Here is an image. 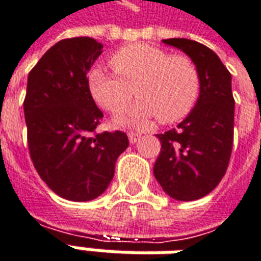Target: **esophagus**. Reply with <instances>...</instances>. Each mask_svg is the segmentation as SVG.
Segmentation results:
<instances>
[{"mask_svg": "<svg viewBox=\"0 0 261 261\" xmlns=\"http://www.w3.org/2000/svg\"><path fill=\"white\" fill-rule=\"evenodd\" d=\"M140 136L137 133H128V140H130L131 144H136L137 141H139Z\"/></svg>", "mask_w": 261, "mask_h": 261, "instance_id": "obj_1", "label": "esophagus"}]
</instances>
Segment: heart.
<instances>
[{
	"label": "heart",
	"instance_id": "b5f03b06",
	"mask_svg": "<svg viewBox=\"0 0 261 261\" xmlns=\"http://www.w3.org/2000/svg\"><path fill=\"white\" fill-rule=\"evenodd\" d=\"M111 65L117 75L94 68L86 79L95 101L111 113L121 111L134 88L140 99L115 117L117 125H147L154 117L165 124L176 122L198 99L199 73L186 56H170L166 50L139 43L117 50Z\"/></svg>",
	"mask_w": 261,
	"mask_h": 261
}]
</instances>
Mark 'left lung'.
Returning <instances> with one entry per match:
<instances>
[{"mask_svg":"<svg viewBox=\"0 0 261 261\" xmlns=\"http://www.w3.org/2000/svg\"><path fill=\"white\" fill-rule=\"evenodd\" d=\"M188 55L199 73V96L176 128L158 134L162 150L153 173L177 201H195L214 191L228 167L234 139L231 73L217 53L189 39H167Z\"/></svg>","mask_w":261,"mask_h":261,"instance_id":"1","label":"left lung"}]
</instances>
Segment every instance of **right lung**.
I'll use <instances>...</instances> for the list:
<instances>
[{
	"label": "right lung",
	"mask_w": 261,
	"mask_h": 261,
	"mask_svg": "<svg viewBox=\"0 0 261 261\" xmlns=\"http://www.w3.org/2000/svg\"><path fill=\"white\" fill-rule=\"evenodd\" d=\"M102 49L92 37L60 40L27 79L24 117L33 165L53 192L75 202L105 192L117 159L128 147L122 131L92 136L103 114L86 75Z\"/></svg>",
	"instance_id": "right-lung-1"
}]
</instances>
